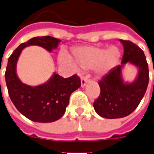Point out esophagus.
I'll list each match as a JSON object with an SVG mask.
<instances>
[{
    "label": "esophagus",
    "instance_id": "obj_1",
    "mask_svg": "<svg viewBox=\"0 0 154 154\" xmlns=\"http://www.w3.org/2000/svg\"><path fill=\"white\" fill-rule=\"evenodd\" d=\"M87 82H88V78H87V77H82V78H81V85H82V87H85V85L87 84Z\"/></svg>",
    "mask_w": 154,
    "mask_h": 154
}]
</instances>
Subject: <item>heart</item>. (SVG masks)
Returning <instances> with one entry per match:
<instances>
[{
    "mask_svg": "<svg viewBox=\"0 0 154 154\" xmlns=\"http://www.w3.org/2000/svg\"><path fill=\"white\" fill-rule=\"evenodd\" d=\"M73 55L77 65L81 68L91 69L95 67L98 73L105 74L118 64L120 58V51L116 46L109 48L104 47H82L75 48ZM62 60L76 68L75 64L67 55H63Z\"/></svg>",
    "mask_w": 154,
    "mask_h": 154,
    "instance_id": "b5f03b06",
    "label": "heart"
}]
</instances>
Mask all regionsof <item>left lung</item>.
I'll return each instance as SVG.
<instances>
[{
	"label": "left lung",
	"instance_id": "left-lung-1",
	"mask_svg": "<svg viewBox=\"0 0 154 154\" xmlns=\"http://www.w3.org/2000/svg\"><path fill=\"white\" fill-rule=\"evenodd\" d=\"M120 42L124 45L121 64L98 82L100 93L93 103L96 112L106 119H118L130 115L140 103L149 84V66L143 51L131 41ZM126 62L134 64L139 68L138 77L133 84H124L121 77V68Z\"/></svg>",
	"mask_w": 154,
	"mask_h": 154
}]
</instances>
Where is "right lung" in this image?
Masks as SVG:
<instances>
[{"mask_svg":"<svg viewBox=\"0 0 154 154\" xmlns=\"http://www.w3.org/2000/svg\"><path fill=\"white\" fill-rule=\"evenodd\" d=\"M59 42L60 39L52 36L32 38L20 44L8 59L5 78L10 98L23 116L35 122H54L60 119L66 111L71 94L81 87L80 77L75 74L63 78L54 73L46 83L29 87L22 83L17 77L16 63L24 48L38 45L51 52Z\"/></svg>","mask_w":154,"mask_h":154,"instance_id":"1","label":"right lung"}]
</instances>
